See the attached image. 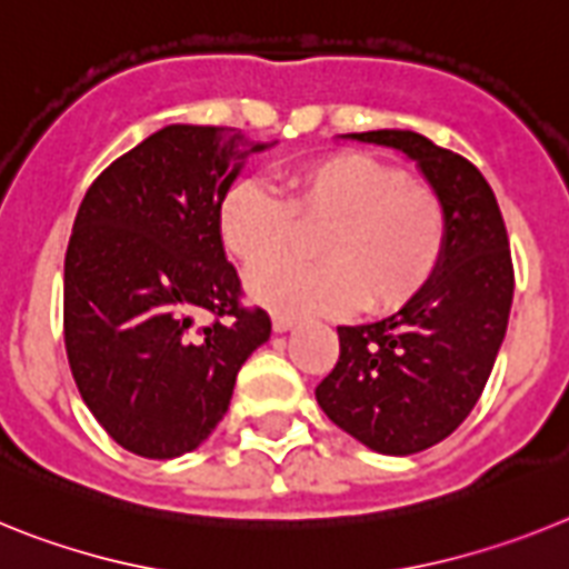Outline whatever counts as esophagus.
<instances>
[{"instance_id":"34e87169","label":"esophagus","mask_w":569,"mask_h":569,"mask_svg":"<svg viewBox=\"0 0 569 569\" xmlns=\"http://www.w3.org/2000/svg\"><path fill=\"white\" fill-rule=\"evenodd\" d=\"M298 323V320L291 318V315H274V318H271V326H274V332H289L291 326Z\"/></svg>"}]
</instances>
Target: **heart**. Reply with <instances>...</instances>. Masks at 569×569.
<instances>
[{"label": "heart", "instance_id": "b5f03b06", "mask_svg": "<svg viewBox=\"0 0 569 569\" xmlns=\"http://www.w3.org/2000/svg\"><path fill=\"white\" fill-rule=\"evenodd\" d=\"M283 194L260 180L231 182L217 206V234L234 260L254 269L293 242L297 226L325 231L313 253L320 264L257 269L249 289L286 315L352 309L398 312L441 269L449 214L427 182L363 151L312 157L280 174Z\"/></svg>", "mask_w": 569, "mask_h": 569}]
</instances>
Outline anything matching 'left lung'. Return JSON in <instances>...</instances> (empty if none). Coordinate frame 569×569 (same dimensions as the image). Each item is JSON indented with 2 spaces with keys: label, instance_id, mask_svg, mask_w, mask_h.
<instances>
[{
  "label": "left lung",
  "instance_id": "1",
  "mask_svg": "<svg viewBox=\"0 0 569 569\" xmlns=\"http://www.w3.org/2000/svg\"><path fill=\"white\" fill-rule=\"evenodd\" d=\"M352 140L398 148L421 166L449 214L441 269L401 312L338 326V363L318 403L343 432L383 456H412L456 432L481 398L510 320V237L490 182L467 157L415 131Z\"/></svg>",
  "mask_w": 569,
  "mask_h": 569
}]
</instances>
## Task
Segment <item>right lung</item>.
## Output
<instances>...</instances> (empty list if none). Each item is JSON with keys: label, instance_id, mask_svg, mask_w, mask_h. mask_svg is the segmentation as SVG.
<instances>
[{"label": "right lung", "instance_id": "obj_1", "mask_svg": "<svg viewBox=\"0 0 569 569\" xmlns=\"http://www.w3.org/2000/svg\"><path fill=\"white\" fill-rule=\"evenodd\" d=\"M240 142L237 128L168 126L117 157L79 202L62 291L68 363L93 418L134 456L200 447L271 335L217 234L240 160L266 148Z\"/></svg>", "mask_w": 569, "mask_h": 569}]
</instances>
